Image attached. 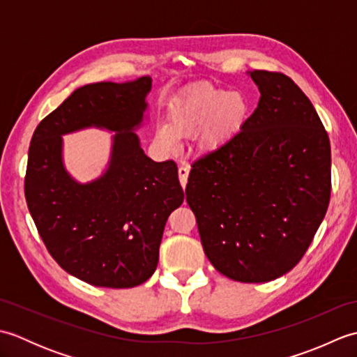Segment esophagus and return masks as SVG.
<instances>
[{
	"label": "esophagus",
	"instance_id": "1",
	"mask_svg": "<svg viewBox=\"0 0 357 357\" xmlns=\"http://www.w3.org/2000/svg\"><path fill=\"white\" fill-rule=\"evenodd\" d=\"M188 173H190V167L188 165H179L178 169V174H179V183L183 187L187 185V181H188Z\"/></svg>",
	"mask_w": 357,
	"mask_h": 357
}]
</instances>
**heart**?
Here are the masks:
<instances>
[{
    "instance_id": "obj_1",
    "label": "heart",
    "mask_w": 357,
    "mask_h": 357,
    "mask_svg": "<svg viewBox=\"0 0 357 357\" xmlns=\"http://www.w3.org/2000/svg\"><path fill=\"white\" fill-rule=\"evenodd\" d=\"M248 113L250 104L244 93L213 86L195 87L173 104L169 123L156 128V139L162 147L174 149L179 135L198 132L199 146L215 150L242 130Z\"/></svg>"
}]
</instances>
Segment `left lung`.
Listing matches in <instances>:
<instances>
[{"label": "left lung", "instance_id": "left-lung-1", "mask_svg": "<svg viewBox=\"0 0 357 357\" xmlns=\"http://www.w3.org/2000/svg\"><path fill=\"white\" fill-rule=\"evenodd\" d=\"M250 77L261 92L256 110L234 138L192 164L185 199L211 265L255 284L285 275L312 244L330 202L331 149L291 78Z\"/></svg>", "mask_w": 357, "mask_h": 357}]
</instances>
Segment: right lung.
Returning a JSON list of instances; mask_svg holds the SVG:
<instances>
[{
    "mask_svg": "<svg viewBox=\"0 0 357 357\" xmlns=\"http://www.w3.org/2000/svg\"><path fill=\"white\" fill-rule=\"evenodd\" d=\"M150 89L149 77L82 86L38 124L30 141V215L59 267L90 285L146 282L156 270L167 218L184 201L176 164L151 161L133 132ZM86 126L116 135L108 170L79 185L63 169L61 136Z\"/></svg>",
    "mask_w": 357,
    "mask_h": 357,
    "instance_id": "obj_1",
    "label": "right lung"
}]
</instances>
